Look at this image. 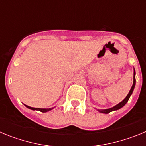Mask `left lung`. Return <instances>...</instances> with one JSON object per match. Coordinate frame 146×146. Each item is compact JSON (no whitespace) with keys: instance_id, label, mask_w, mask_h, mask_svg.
Here are the masks:
<instances>
[{"instance_id":"8db88e82","label":"left lung","mask_w":146,"mask_h":146,"mask_svg":"<svg viewBox=\"0 0 146 146\" xmlns=\"http://www.w3.org/2000/svg\"><path fill=\"white\" fill-rule=\"evenodd\" d=\"M135 72H134V82H133V85H132V86H131V89H130L128 95L126 96V97L124 99H123V101L121 102H120L119 104H118L117 105H115V107H113V108H110V109H107V110H98V111H99L100 113H106V114H108V113H110V112L112 111H114V110H119L120 108H121L123 106H124L125 104H126V102H128L130 96L131 95V94H132V92H133L134 91V88H135V82H136V80H135Z\"/></svg>"}]
</instances>
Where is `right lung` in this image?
<instances>
[{
	"label": "right lung",
	"instance_id": "1",
	"mask_svg": "<svg viewBox=\"0 0 146 146\" xmlns=\"http://www.w3.org/2000/svg\"><path fill=\"white\" fill-rule=\"evenodd\" d=\"M25 106H26L28 108H29V109L33 110H39V111L42 112V113H46V112L50 111V110H51L52 109V108H49V109H42V108H31V107H29V106H28V105H25Z\"/></svg>",
	"mask_w": 146,
	"mask_h": 146
}]
</instances>
